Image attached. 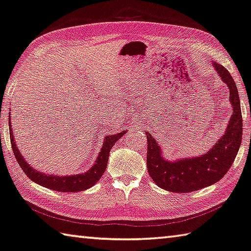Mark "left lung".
Here are the masks:
<instances>
[{
	"label": "left lung",
	"instance_id": "left-lung-1",
	"mask_svg": "<svg viewBox=\"0 0 251 251\" xmlns=\"http://www.w3.org/2000/svg\"><path fill=\"white\" fill-rule=\"evenodd\" d=\"M212 67L229 89L232 114L225 134L199 157L181 158L168 161L162 157L159 143L145 131L148 140L147 169L154 183L171 192H191L219 181L235 161L242 139V116L240 99L235 81L228 70L213 61Z\"/></svg>",
	"mask_w": 251,
	"mask_h": 251
}]
</instances>
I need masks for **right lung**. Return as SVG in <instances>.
Wrapping results in <instances>:
<instances>
[{
  "instance_id": "1",
  "label": "right lung",
  "mask_w": 251,
  "mask_h": 251,
  "mask_svg": "<svg viewBox=\"0 0 251 251\" xmlns=\"http://www.w3.org/2000/svg\"><path fill=\"white\" fill-rule=\"evenodd\" d=\"M9 128L12 149H13L16 161L20 164V167L22 168L24 174H25L32 181L41 184V186L51 189V190L62 192H79L93 187L94 184L100 180L102 175L104 174V171L106 169V163H108L110 150L112 149L114 143L126 132V130L122 131L120 133L106 135V137H104V141L100 150V153H99L97 157L96 162H94V164L91 167V169H89L87 172L73 176H57L53 174L47 175L41 171L33 169L30 164L26 162V160L23 158L22 153L20 152L19 148L16 147L14 134L12 132V129L13 128H12L11 118H9Z\"/></svg>"
}]
</instances>
